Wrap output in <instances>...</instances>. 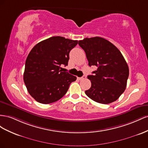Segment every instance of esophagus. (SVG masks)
<instances>
[{"mask_svg":"<svg viewBox=\"0 0 148 148\" xmlns=\"http://www.w3.org/2000/svg\"><path fill=\"white\" fill-rule=\"evenodd\" d=\"M86 76L85 75H84L82 77H77V79L78 80H79V81H81V80H83V79H86Z\"/></svg>","mask_w":148,"mask_h":148,"instance_id":"esophagus-1","label":"esophagus"}]
</instances>
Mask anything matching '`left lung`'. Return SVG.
I'll use <instances>...</instances> for the list:
<instances>
[{
    "instance_id": "1",
    "label": "left lung",
    "mask_w": 148,
    "mask_h": 148,
    "mask_svg": "<svg viewBox=\"0 0 148 148\" xmlns=\"http://www.w3.org/2000/svg\"><path fill=\"white\" fill-rule=\"evenodd\" d=\"M84 50L88 66L97 69L89 75L91 87L86 94L102 104L115 102L124 92L129 75V68L124 57L116 46L103 38H86L79 41Z\"/></svg>"
}]
</instances>
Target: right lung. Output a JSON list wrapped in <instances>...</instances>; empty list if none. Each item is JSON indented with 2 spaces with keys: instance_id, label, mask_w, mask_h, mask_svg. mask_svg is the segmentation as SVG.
I'll list each match as a JSON object with an SVG mask.
<instances>
[{
  "instance_id": "right-lung-1",
  "label": "right lung",
  "mask_w": 148,
  "mask_h": 148,
  "mask_svg": "<svg viewBox=\"0 0 148 148\" xmlns=\"http://www.w3.org/2000/svg\"><path fill=\"white\" fill-rule=\"evenodd\" d=\"M78 43L62 36H53L36 44L25 62L23 81L27 90L38 102L48 104L64 96L76 77L62 72L69 52Z\"/></svg>"
}]
</instances>
